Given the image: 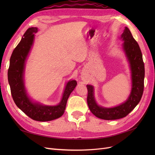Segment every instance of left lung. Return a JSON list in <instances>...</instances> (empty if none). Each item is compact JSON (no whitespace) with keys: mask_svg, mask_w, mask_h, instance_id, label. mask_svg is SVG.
<instances>
[{"mask_svg":"<svg viewBox=\"0 0 155 155\" xmlns=\"http://www.w3.org/2000/svg\"><path fill=\"white\" fill-rule=\"evenodd\" d=\"M121 37L124 41L123 48L130 64L132 77V89L128 99L118 106L112 108L103 107L96 104L93 86L87 85V100L89 109L94 115L103 120H118L128 115L138 104L143 92L145 68L141 50L127 27H125Z\"/></svg>","mask_w":155,"mask_h":155,"instance_id":"left-lung-1","label":"left lung"}]
</instances>
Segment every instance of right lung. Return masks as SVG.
Returning <instances> with one entry per match:
<instances>
[{
    "mask_svg": "<svg viewBox=\"0 0 155 155\" xmlns=\"http://www.w3.org/2000/svg\"><path fill=\"white\" fill-rule=\"evenodd\" d=\"M37 31V28L31 27L28 29L20 43L13 51L8 79L13 100L16 105L32 120L47 121L59 118L63 114L68 98L76 87L77 82L76 80H70L67 83L62 100L58 105H43L31 101L26 94L23 76L26 59L34 43V34Z\"/></svg>",
    "mask_w": 155,
    "mask_h": 155,
    "instance_id": "obj_1",
    "label": "right lung"
}]
</instances>
